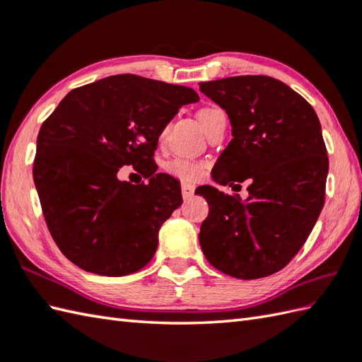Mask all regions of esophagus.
<instances>
[{
  "mask_svg": "<svg viewBox=\"0 0 362 362\" xmlns=\"http://www.w3.org/2000/svg\"><path fill=\"white\" fill-rule=\"evenodd\" d=\"M193 194H194V187L188 185V183H183V185H182V196H183V199H185V201H188V199L193 197Z\"/></svg>",
  "mask_w": 362,
  "mask_h": 362,
  "instance_id": "obj_1",
  "label": "esophagus"
}]
</instances>
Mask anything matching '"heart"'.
<instances>
[{
	"label": "heart",
	"instance_id": "heart-1",
	"mask_svg": "<svg viewBox=\"0 0 362 362\" xmlns=\"http://www.w3.org/2000/svg\"><path fill=\"white\" fill-rule=\"evenodd\" d=\"M222 115H224V112H222L219 107L205 105L202 109L197 110V121L201 122V126L206 132V129H209L219 117H222ZM165 168L169 174L175 177V179H180L185 182L197 180L202 174L201 163H197V161H193V160L182 158V157H177V158H173L171 161H168Z\"/></svg>",
	"mask_w": 362,
	"mask_h": 362
}]
</instances>
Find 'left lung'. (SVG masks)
Returning <instances> with one entry per match:
<instances>
[{"label": "left lung", "instance_id": "obj_1", "mask_svg": "<svg viewBox=\"0 0 362 362\" xmlns=\"http://www.w3.org/2000/svg\"><path fill=\"white\" fill-rule=\"evenodd\" d=\"M199 86L232 124L233 140L214 165L213 180L233 191L250 183L245 201L199 188L210 205L199 243L218 271L263 279L296 257L324 206L328 157L320 122L306 99L269 76Z\"/></svg>", "mask_w": 362, "mask_h": 362}]
</instances>
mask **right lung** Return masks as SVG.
Returning <instances> with one entry per match:
<instances>
[{
  "label": "right lung",
  "instance_id": "right-lung-1",
  "mask_svg": "<svg viewBox=\"0 0 362 362\" xmlns=\"http://www.w3.org/2000/svg\"><path fill=\"white\" fill-rule=\"evenodd\" d=\"M193 88L135 74L71 90L37 136L34 183L52 240L83 271L122 276L149 263L158 230L182 205L180 183L156 173L158 136ZM134 165L148 184L117 179Z\"/></svg>",
  "mask_w": 362,
  "mask_h": 362
}]
</instances>
